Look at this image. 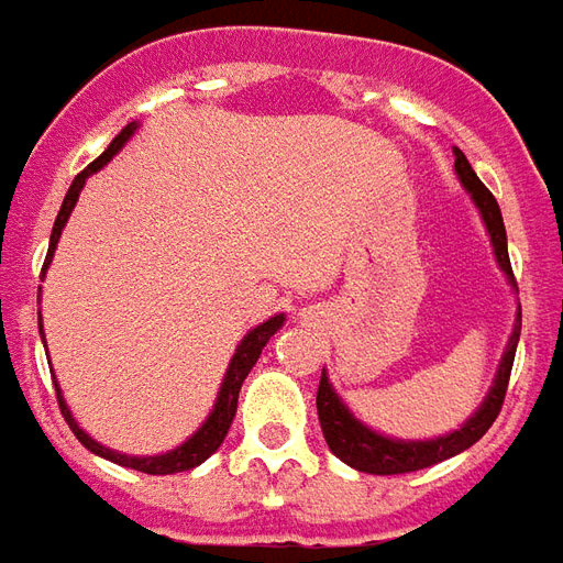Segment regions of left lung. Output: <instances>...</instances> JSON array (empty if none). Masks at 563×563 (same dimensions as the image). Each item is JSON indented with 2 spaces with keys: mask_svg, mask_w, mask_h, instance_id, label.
I'll list each match as a JSON object with an SVG mask.
<instances>
[{
  "mask_svg": "<svg viewBox=\"0 0 563 563\" xmlns=\"http://www.w3.org/2000/svg\"><path fill=\"white\" fill-rule=\"evenodd\" d=\"M454 173L461 178V185L470 190V197L476 202L482 221L488 227L497 266L504 269L506 278L516 288V275H512V263H509V251H506L504 214H500L497 199L492 197L488 187L482 185L479 175L473 173V166L466 163L461 151H454ZM518 333H521V309L516 314V327H512V336L506 342V352L500 357V366H497V376H494L492 388H488V397L482 400L479 409L466 418L461 428L445 433V437H437V440H390V437H382L376 430H369L364 421H357L352 416V409L333 390L327 373H321V385H318V421H321V430H324V440L330 445V452L336 454L339 461H345L354 470H361V473L397 476V473H412V470H424V466L449 461L454 454L470 449L473 442H479L488 433L494 418L500 416L506 385H509V373H512V361H516Z\"/></svg>",
  "mask_w": 563,
  "mask_h": 563,
  "instance_id": "1",
  "label": "left lung"
}]
</instances>
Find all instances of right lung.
<instances>
[{"label":"right lung","mask_w":563,"mask_h":563,"mask_svg":"<svg viewBox=\"0 0 563 563\" xmlns=\"http://www.w3.org/2000/svg\"><path fill=\"white\" fill-rule=\"evenodd\" d=\"M135 133V121L126 123L121 133L111 139V145L99 154L97 161L90 163L87 169H84L81 175H75V181H71L69 194H66V199H63V206H59V214L57 221H54V230H51V245H47V257H45V269L51 266V261H54V251H57V242L59 236H63V227H66V221H69L71 209H75V202H78V194H81L84 181L90 178L93 173H99L106 163L121 151L123 145H126V139ZM42 269V273H45ZM42 294V290H38ZM285 324V314H275V318H269V321H263V324H257L254 330H249V336L239 342L236 354H233V361H230V366H227V376L224 382H221V390H218V400H214V406H211L209 418L202 421V428L190 437L187 442H181L178 449H173V452L166 454H151V457H135V454H121V452H111V449H106V445H99L90 433H84L81 428H78V421L71 418L69 406H66V400H63V390H59V385H54L57 388V402H59V412H63V418H66V424L71 428V433L78 437V442H81L84 449H90L93 454H99V457H106V461H114V464L121 466H130V470H139V473H151V476H169V473H185V470H194V466H199L206 457H211V454L221 449V442H224L227 430H230V424H233V418H236V406H239V390H242V382H245V376L251 373V366L257 364V357H261L263 345L269 342V336H275V330ZM38 330H42V312H38Z\"/></svg>","instance_id":"obj_1"}]
</instances>
